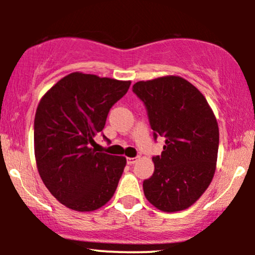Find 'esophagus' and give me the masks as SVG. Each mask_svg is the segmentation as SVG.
Segmentation results:
<instances>
[{
	"instance_id": "1",
	"label": "esophagus",
	"mask_w": 255,
	"mask_h": 255,
	"mask_svg": "<svg viewBox=\"0 0 255 255\" xmlns=\"http://www.w3.org/2000/svg\"><path fill=\"white\" fill-rule=\"evenodd\" d=\"M136 160H137V158L135 157V158H127V164H129V165H133L134 164V163H135L136 162Z\"/></svg>"
}]
</instances>
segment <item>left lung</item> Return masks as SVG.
<instances>
[{
	"instance_id": "1",
	"label": "left lung",
	"mask_w": 255,
	"mask_h": 255,
	"mask_svg": "<svg viewBox=\"0 0 255 255\" xmlns=\"http://www.w3.org/2000/svg\"><path fill=\"white\" fill-rule=\"evenodd\" d=\"M133 92L144 102L154 139L165 137L152 158L153 175L142 183L146 199L164 212L188 209L211 183L217 164L219 129L206 98L177 75L137 81Z\"/></svg>"
}]
</instances>
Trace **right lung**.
<instances>
[{
  "label": "right lung",
  "mask_w": 255,
  "mask_h": 255,
  "mask_svg": "<svg viewBox=\"0 0 255 255\" xmlns=\"http://www.w3.org/2000/svg\"><path fill=\"white\" fill-rule=\"evenodd\" d=\"M129 86L130 81L74 72L39 101L34 116L37 169L49 192L68 209L95 211L118 188L126 157L91 146L103 130L110 108Z\"/></svg>",
  "instance_id": "obj_1"
}]
</instances>
